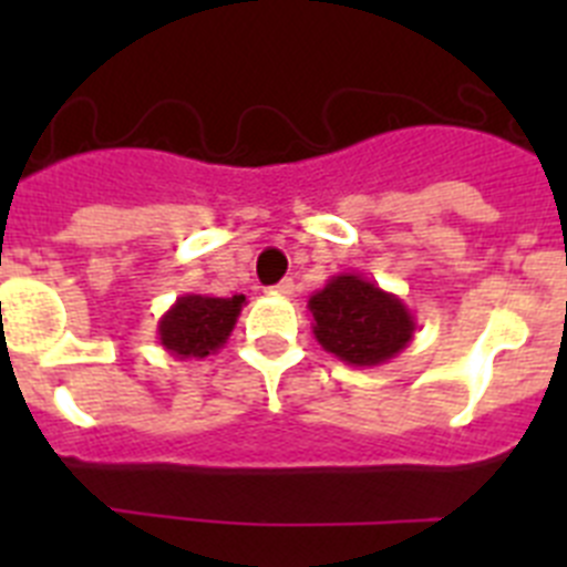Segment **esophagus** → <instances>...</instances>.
I'll return each instance as SVG.
<instances>
[{
	"label": "esophagus",
	"mask_w": 567,
	"mask_h": 567,
	"mask_svg": "<svg viewBox=\"0 0 567 567\" xmlns=\"http://www.w3.org/2000/svg\"><path fill=\"white\" fill-rule=\"evenodd\" d=\"M295 292V280L292 278H284L280 284H275L272 295H280V298H289Z\"/></svg>",
	"instance_id": "esophagus-1"
}]
</instances>
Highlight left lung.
Masks as SVG:
<instances>
[{
  "instance_id": "left-lung-1",
  "label": "left lung",
  "mask_w": 567,
  "mask_h": 567,
  "mask_svg": "<svg viewBox=\"0 0 567 567\" xmlns=\"http://www.w3.org/2000/svg\"><path fill=\"white\" fill-rule=\"evenodd\" d=\"M318 343L349 365H380L398 358L417 332V320L398 295L358 272H340L309 298Z\"/></svg>"
}]
</instances>
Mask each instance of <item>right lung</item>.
Returning <instances> with one entry per match:
<instances>
[{"label":"right lung","mask_w":567,"mask_h":567,"mask_svg":"<svg viewBox=\"0 0 567 567\" xmlns=\"http://www.w3.org/2000/svg\"><path fill=\"white\" fill-rule=\"evenodd\" d=\"M244 295H182L158 320V343L178 360H202L215 354L233 334Z\"/></svg>","instance_id":"obj_1"}]
</instances>
